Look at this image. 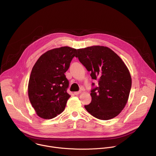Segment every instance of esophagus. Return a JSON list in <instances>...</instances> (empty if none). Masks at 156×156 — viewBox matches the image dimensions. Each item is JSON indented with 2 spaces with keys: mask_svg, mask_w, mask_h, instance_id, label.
<instances>
[{
  "mask_svg": "<svg viewBox=\"0 0 156 156\" xmlns=\"http://www.w3.org/2000/svg\"><path fill=\"white\" fill-rule=\"evenodd\" d=\"M81 93V91H77V92H75L74 93V94H75V95H78V94H80V93Z\"/></svg>",
  "mask_w": 156,
  "mask_h": 156,
  "instance_id": "obj_1",
  "label": "esophagus"
}]
</instances>
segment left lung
Here are the masks:
<instances>
[{"instance_id": "obj_1", "label": "left lung", "mask_w": 156, "mask_h": 156, "mask_svg": "<svg viewBox=\"0 0 156 156\" xmlns=\"http://www.w3.org/2000/svg\"><path fill=\"white\" fill-rule=\"evenodd\" d=\"M91 72L93 80L91 102L84 105L87 112L103 120L117 116L125 107L131 87V78L126 66L110 49L100 46L77 50L75 56Z\"/></svg>"}]
</instances>
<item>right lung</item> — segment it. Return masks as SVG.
I'll return each mask as SVG.
<instances>
[{
    "mask_svg": "<svg viewBox=\"0 0 156 156\" xmlns=\"http://www.w3.org/2000/svg\"><path fill=\"white\" fill-rule=\"evenodd\" d=\"M77 50L62 47L42 54L32 69L28 96L37 115L51 119L64 110L70 97L67 93L69 81L65 73L68 70Z\"/></svg>",
    "mask_w": 156,
    "mask_h": 156,
    "instance_id": "1",
    "label": "right lung"
}]
</instances>
